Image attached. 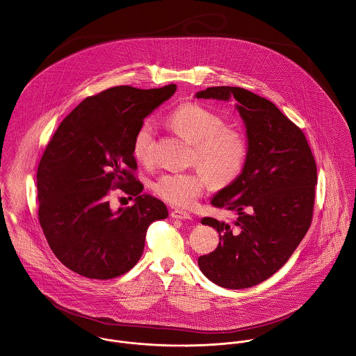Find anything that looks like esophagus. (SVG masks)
Wrapping results in <instances>:
<instances>
[{"mask_svg":"<svg viewBox=\"0 0 356 356\" xmlns=\"http://www.w3.org/2000/svg\"><path fill=\"white\" fill-rule=\"evenodd\" d=\"M170 217L173 219H180V220H191L192 216L186 213V211H180V210H173L170 213Z\"/></svg>","mask_w":356,"mask_h":356,"instance_id":"obj_1","label":"esophagus"}]
</instances>
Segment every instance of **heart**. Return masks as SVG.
Wrapping results in <instances>:
<instances>
[{
	"label": "heart",
	"instance_id": "heart-1",
	"mask_svg": "<svg viewBox=\"0 0 356 356\" xmlns=\"http://www.w3.org/2000/svg\"><path fill=\"white\" fill-rule=\"evenodd\" d=\"M165 123L193 145L190 163L199 169L163 173L157 177L153 190L166 203L190 209L200 199L209 181L214 188H223L241 175L248 157V140L241 130L226 126L218 113L197 103H184L165 118ZM154 149L153 126L145 120L133 139V154L138 163L152 164Z\"/></svg>",
	"mask_w": 356,
	"mask_h": 356
}]
</instances>
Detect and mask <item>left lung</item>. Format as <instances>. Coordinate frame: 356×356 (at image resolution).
I'll use <instances>...</instances> for the list:
<instances>
[{"mask_svg": "<svg viewBox=\"0 0 356 356\" xmlns=\"http://www.w3.org/2000/svg\"><path fill=\"white\" fill-rule=\"evenodd\" d=\"M196 97L234 99L248 137L241 175L211 199L237 218L202 219L217 229L219 244L197 264L220 287H252L283 267L309 230L317 165L301 129L270 100L238 86L207 88Z\"/></svg>", "mask_w": 356, "mask_h": 356, "instance_id": "8db88e82", "label": "left lung"}]
</instances>
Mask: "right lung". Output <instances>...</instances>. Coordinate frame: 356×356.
Masks as SVG:
<instances>
[{
  "mask_svg": "<svg viewBox=\"0 0 356 356\" xmlns=\"http://www.w3.org/2000/svg\"><path fill=\"white\" fill-rule=\"evenodd\" d=\"M175 92V83L106 89L82 100L50 139L36 175L38 217L69 270L100 280L129 273L142 256L149 225L168 217L160 199L140 195L133 139ZM116 188L136 195V203L113 212L108 196Z\"/></svg>",
  "mask_w": 356,
  "mask_h": 356,
  "instance_id": "right-lung-1",
  "label": "right lung"
}]
</instances>
